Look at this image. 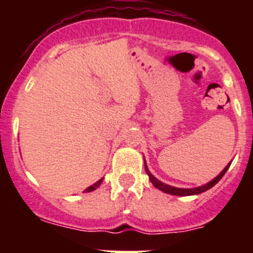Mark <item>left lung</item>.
I'll return each instance as SVG.
<instances>
[{"label":"left lung","instance_id":"8db88e82","mask_svg":"<svg viewBox=\"0 0 253 253\" xmlns=\"http://www.w3.org/2000/svg\"><path fill=\"white\" fill-rule=\"evenodd\" d=\"M232 163V162H231ZM231 163H228L227 166L224 167V169H223L220 173H219L218 176H216L215 178H213L211 181H209L208 184L203 185V186H199V187H194V189H180V187H175V186H169V185L165 184V182H162V181H160L158 178L154 177L153 175H152L151 172H149L148 167H147V163L146 161H144V167H146V172L147 175L149 176V180H151V182L153 184L154 187H157L158 190H161V191H163V193L166 194H169V195H176V196H190V195H198V194H202L204 193V191H207V190L211 189V187L214 186L215 184H218L219 180L224 176V173L227 172V169H229V166H231Z\"/></svg>","mask_w":253,"mask_h":253}]
</instances>
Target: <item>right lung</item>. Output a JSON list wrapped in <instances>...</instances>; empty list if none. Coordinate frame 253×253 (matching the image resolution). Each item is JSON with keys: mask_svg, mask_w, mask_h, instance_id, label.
<instances>
[{"mask_svg": "<svg viewBox=\"0 0 253 253\" xmlns=\"http://www.w3.org/2000/svg\"><path fill=\"white\" fill-rule=\"evenodd\" d=\"M102 180H104V178H101V180H99V181H97V182H95V184H93V185H91V186H88V187H87V189L84 190V193H90V191H93V190H96V189H97V187H99L100 185H101Z\"/></svg>", "mask_w": 253, "mask_h": 253, "instance_id": "right-lung-1", "label": "right lung"}]
</instances>
